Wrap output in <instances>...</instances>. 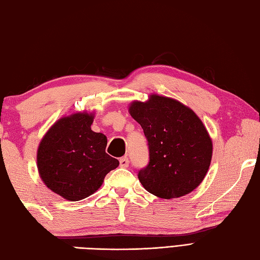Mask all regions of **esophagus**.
<instances>
[{
	"label": "esophagus",
	"mask_w": 260,
	"mask_h": 260,
	"mask_svg": "<svg viewBox=\"0 0 260 260\" xmlns=\"http://www.w3.org/2000/svg\"><path fill=\"white\" fill-rule=\"evenodd\" d=\"M119 165H120L121 168H127V167H128V157H126V156L120 157L119 158Z\"/></svg>",
	"instance_id": "34e87169"
}]
</instances>
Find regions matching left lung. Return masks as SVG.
Masks as SVG:
<instances>
[{
    "label": "left lung",
    "instance_id": "left-lung-1",
    "mask_svg": "<svg viewBox=\"0 0 260 260\" xmlns=\"http://www.w3.org/2000/svg\"><path fill=\"white\" fill-rule=\"evenodd\" d=\"M129 113L147 140L150 161L137 174L145 190L174 199L199 186L212 156V142L200 118L181 103L157 95L134 102Z\"/></svg>",
    "mask_w": 260,
    "mask_h": 260
}]
</instances>
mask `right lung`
<instances>
[{
	"label": "right lung",
	"instance_id": "obj_1",
	"mask_svg": "<svg viewBox=\"0 0 260 260\" xmlns=\"http://www.w3.org/2000/svg\"><path fill=\"white\" fill-rule=\"evenodd\" d=\"M92 115L79 113L59 119L38 150V170L49 189L70 201L91 196L119 165L105 152L106 136L92 132Z\"/></svg>",
	"mask_w": 260,
	"mask_h": 260
}]
</instances>
